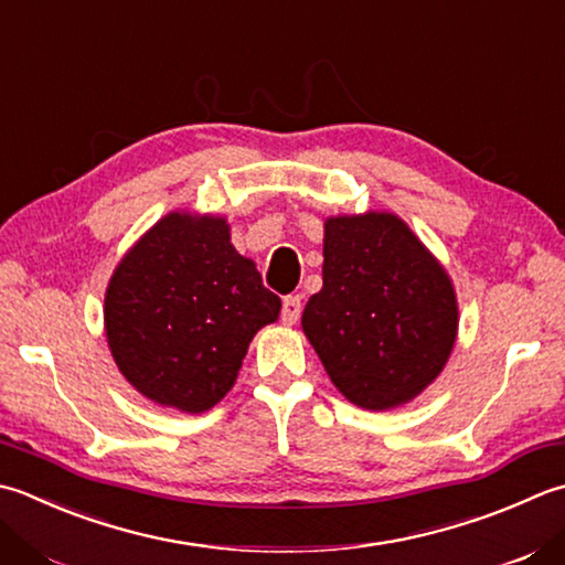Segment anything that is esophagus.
<instances>
[{"label": "esophagus", "instance_id": "obj_1", "mask_svg": "<svg viewBox=\"0 0 565 565\" xmlns=\"http://www.w3.org/2000/svg\"><path fill=\"white\" fill-rule=\"evenodd\" d=\"M301 296H286L281 303V320L284 326H294L301 318Z\"/></svg>", "mask_w": 565, "mask_h": 565}]
</instances>
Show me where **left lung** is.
I'll use <instances>...</instances> for the list:
<instances>
[{
	"instance_id": "1",
	"label": "left lung",
	"mask_w": 565,
	"mask_h": 565,
	"mask_svg": "<svg viewBox=\"0 0 565 565\" xmlns=\"http://www.w3.org/2000/svg\"><path fill=\"white\" fill-rule=\"evenodd\" d=\"M320 362L348 402L402 406L444 372L458 335L450 276L402 217L326 220L323 289L301 318Z\"/></svg>"
}]
</instances>
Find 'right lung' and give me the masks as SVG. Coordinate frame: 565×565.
I'll return each instance as SVG.
<instances>
[{"label":"right lung","instance_id":"obj_1","mask_svg":"<svg viewBox=\"0 0 565 565\" xmlns=\"http://www.w3.org/2000/svg\"><path fill=\"white\" fill-rule=\"evenodd\" d=\"M281 298L230 242L217 215L169 213L131 247L105 294V335L139 394L203 414L232 390Z\"/></svg>","mask_w":565,"mask_h":565}]
</instances>
